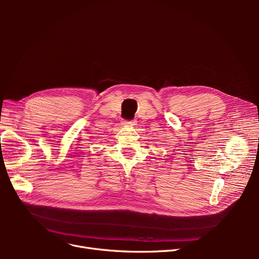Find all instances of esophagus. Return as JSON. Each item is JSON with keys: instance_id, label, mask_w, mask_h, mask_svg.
Here are the masks:
<instances>
[{"instance_id": "esophagus-1", "label": "esophagus", "mask_w": 259, "mask_h": 259, "mask_svg": "<svg viewBox=\"0 0 259 259\" xmlns=\"http://www.w3.org/2000/svg\"><path fill=\"white\" fill-rule=\"evenodd\" d=\"M123 124L125 126H133V125L136 124V120H133V121H124Z\"/></svg>"}]
</instances>
